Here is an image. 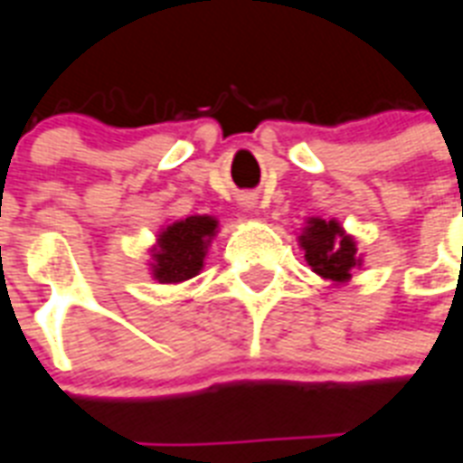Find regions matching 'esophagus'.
<instances>
[{
    "mask_svg": "<svg viewBox=\"0 0 463 463\" xmlns=\"http://www.w3.org/2000/svg\"><path fill=\"white\" fill-rule=\"evenodd\" d=\"M238 203L242 206V211H252L254 203H257V196L250 194V192H247V194H240Z\"/></svg>",
    "mask_w": 463,
    "mask_h": 463,
    "instance_id": "34e87169",
    "label": "esophagus"
}]
</instances>
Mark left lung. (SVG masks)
Returning a JSON list of instances; mask_svg holds the SVG:
<instances>
[{
    "mask_svg": "<svg viewBox=\"0 0 463 463\" xmlns=\"http://www.w3.org/2000/svg\"><path fill=\"white\" fill-rule=\"evenodd\" d=\"M298 240L312 271L336 286L351 281L353 269L363 264L355 240L338 225V221L309 218Z\"/></svg>",
    "mask_w": 463,
    "mask_h": 463,
    "instance_id": "obj_1",
    "label": "left lung"
}]
</instances>
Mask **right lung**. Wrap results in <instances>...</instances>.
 <instances>
[{
	"instance_id": "obj_1",
	"label": "right lung",
	"mask_w": 463,
	"mask_h": 463,
	"mask_svg": "<svg viewBox=\"0 0 463 463\" xmlns=\"http://www.w3.org/2000/svg\"><path fill=\"white\" fill-rule=\"evenodd\" d=\"M218 221L213 216H187L175 221L158 235L151 250L154 279L158 283H182L194 279L203 267V257L216 235Z\"/></svg>"
}]
</instances>
